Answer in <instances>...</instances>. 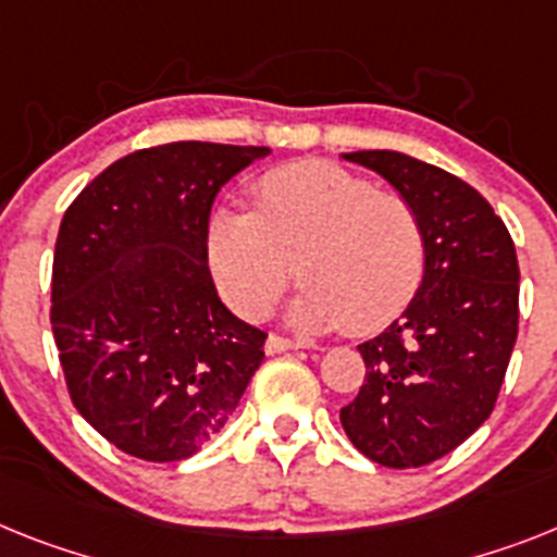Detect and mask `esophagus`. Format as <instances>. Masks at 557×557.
Instances as JSON below:
<instances>
[{
    "instance_id": "esophagus-1",
    "label": "esophagus",
    "mask_w": 557,
    "mask_h": 557,
    "mask_svg": "<svg viewBox=\"0 0 557 557\" xmlns=\"http://www.w3.org/2000/svg\"><path fill=\"white\" fill-rule=\"evenodd\" d=\"M294 348H302V345L288 339V336L269 334V339H265V354H283V350H294Z\"/></svg>"
}]
</instances>
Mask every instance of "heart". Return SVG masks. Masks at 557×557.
I'll return each mask as SVG.
<instances>
[{
    "mask_svg": "<svg viewBox=\"0 0 557 557\" xmlns=\"http://www.w3.org/2000/svg\"><path fill=\"white\" fill-rule=\"evenodd\" d=\"M257 212L218 209L209 260L243 317H265L297 277L306 329L366 334L413 300L424 274V232L413 203L331 161L286 163L255 184Z\"/></svg>",
    "mask_w": 557,
    "mask_h": 557,
    "instance_id": "heart-1",
    "label": "heart"
}]
</instances>
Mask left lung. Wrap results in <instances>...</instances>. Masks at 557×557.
I'll return each mask as SVG.
<instances>
[{
	"instance_id": "left-lung-1",
	"label": "left lung",
	"mask_w": 557,
	"mask_h": 557,
	"mask_svg": "<svg viewBox=\"0 0 557 557\" xmlns=\"http://www.w3.org/2000/svg\"><path fill=\"white\" fill-rule=\"evenodd\" d=\"M345 158L380 172L413 203L424 232V277L399 320L359 345L366 382L339 422L376 465L424 467L493 413L518 336L516 246L461 177L391 149Z\"/></svg>"
}]
</instances>
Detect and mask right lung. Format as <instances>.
<instances>
[{"label": "right lung", "mask_w": 557, "mask_h": 557, "mask_svg": "<svg viewBox=\"0 0 557 557\" xmlns=\"http://www.w3.org/2000/svg\"><path fill=\"white\" fill-rule=\"evenodd\" d=\"M269 147L175 141L110 163L55 237L50 325L78 413L144 461L189 459L235 413L265 331L209 271V214Z\"/></svg>", "instance_id": "right-lung-1"}]
</instances>
